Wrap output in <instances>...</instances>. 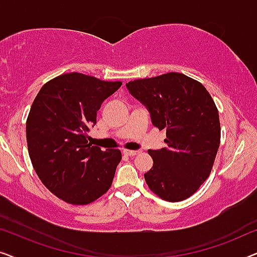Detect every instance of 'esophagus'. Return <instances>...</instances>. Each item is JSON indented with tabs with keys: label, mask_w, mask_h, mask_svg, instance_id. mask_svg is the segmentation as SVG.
<instances>
[{
	"label": "esophagus",
	"mask_w": 257,
	"mask_h": 257,
	"mask_svg": "<svg viewBox=\"0 0 257 257\" xmlns=\"http://www.w3.org/2000/svg\"><path fill=\"white\" fill-rule=\"evenodd\" d=\"M122 153L125 154V156H128V157H135L137 154L140 153V151H131V150H124L122 151Z\"/></svg>",
	"instance_id": "obj_1"
}]
</instances>
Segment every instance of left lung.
I'll list each match as a JSON object with an SVG mask.
<instances>
[{
  "instance_id": "1",
  "label": "left lung",
  "mask_w": 257,
  "mask_h": 257,
  "mask_svg": "<svg viewBox=\"0 0 257 257\" xmlns=\"http://www.w3.org/2000/svg\"><path fill=\"white\" fill-rule=\"evenodd\" d=\"M128 92L166 130V147L150 150L153 167L144 174L153 193L166 201L189 198L206 181L220 145L219 112L206 87L178 72L126 83Z\"/></svg>"
}]
</instances>
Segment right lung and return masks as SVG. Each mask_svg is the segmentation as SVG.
Returning <instances> with one entry per match:
<instances>
[{"label":"right lung","mask_w":257,"mask_h":257,"mask_svg":"<svg viewBox=\"0 0 257 257\" xmlns=\"http://www.w3.org/2000/svg\"><path fill=\"white\" fill-rule=\"evenodd\" d=\"M121 82L71 72L45 83L27 119L29 156L38 178L59 199L87 205L108 191L121 160L119 150L91 146L86 133L97 111Z\"/></svg>","instance_id":"obj_1"}]
</instances>
